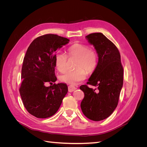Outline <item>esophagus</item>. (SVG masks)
Masks as SVG:
<instances>
[{
  "mask_svg": "<svg viewBox=\"0 0 147 147\" xmlns=\"http://www.w3.org/2000/svg\"><path fill=\"white\" fill-rule=\"evenodd\" d=\"M76 89L77 88H76V87H75V86H74L73 85H70L68 87V91L69 92H72V91H75V90H76Z\"/></svg>",
  "mask_w": 147,
  "mask_h": 147,
  "instance_id": "1",
  "label": "esophagus"
}]
</instances>
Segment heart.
Here are the masks:
<instances>
[{
    "label": "heart",
    "mask_w": 147,
    "mask_h": 147,
    "mask_svg": "<svg viewBox=\"0 0 147 147\" xmlns=\"http://www.w3.org/2000/svg\"><path fill=\"white\" fill-rule=\"evenodd\" d=\"M68 57H76L75 69L67 70L61 75L62 82L70 84H75L82 82L87 76V72L92 73L98 63V57L94 49L84 43H75L66 49L65 53L58 51L55 55V64L56 69L61 72L67 69Z\"/></svg>",
    "instance_id": "b5f03b06"
}]
</instances>
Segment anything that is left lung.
<instances>
[{
    "label": "left lung",
    "instance_id": "8db88e82",
    "mask_svg": "<svg viewBox=\"0 0 147 147\" xmlns=\"http://www.w3.org/2000/svg\"><path fill=\"white\" fill-rule=\"evenodd\" d=\"M86 37L94 46L99 60L87 84L80 86L84 94L80 106L84 116L99 121L108 118L117 107L123 84V67L118 49L103 34L92 33ZM88 84L96 88H89Z\"/></svg>",
    "mask_w": 147,
    "mask_h": 147
}]
</instances>
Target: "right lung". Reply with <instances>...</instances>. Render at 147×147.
Returning <instances> with one entry per match:
<instances>
[{
  "mask_svg": "<svg viewBox=\"0 0 147 147\" xmlns=\"http://www.w3.org/2000/svg\"><path fill=\"white\" fill-rule=\"evenodd\" d=\"M69 41L56 34H45L34 39L26 51L20 93L26 109L38 118L55 115L68 91L65 83H54L48 87L45 84H53L57 80L55 53Z\"/></svg>",
  "mask_w": 147,
  "mask_h": 147,
  "instance_id": "add662e5",
  "label": "right lung"
}]
</instances>
